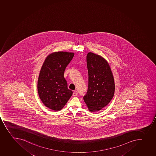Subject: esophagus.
Masks as SVG:
<instances>
[{"label":"esophagus","instance_id":"34e87169","mask_svg":"<svg viewBox=\"0 0 156 156\" xmlns=\"http://www.w3.org/2000/svg\"><path fill=\"white\" fill-rule=\"evenodd\" d=\"M77 94H78V93H77V92L76 91H74V92H73V96H77Z\"/></svg>","mask_w":156,"mask_h":156}]
</instances>
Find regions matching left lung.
I'll use <instances>...</instances> for the list:
<instances>
[{"label":"left lung","instance_id":"8db88e82","mask_svg":"<svg viewBox=\"0 0 156 156\" xmlns=\"http://www.w3.org/2000/svg\"><path fill=\"white\" fill-rule=\"evenodd\" d=\"M87 65L89 82L83 100L90 112H97L106 106L114 97V77L109 64L101 56L88 53Z\"/></svg>","mask_w":156,"mask_h":156}]
</instances>
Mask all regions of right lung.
Instances as JSON below:
<instances>
[{
    "label": "right lung",
    "instance_id": "add662e5",
    "mask_svg": "<svg viewBox=\"0 0 156 156\" xmlns=\"http://www.w3.org/2000/svg\"><path fill=\"white\" fill-rule=\"evenodd\" d=\"M74 55L66 51L52 53L41 67L37 91L42 103L50 109L60 111L73 95V91L67 88L64 73Z\"/></svg>",
    "mask_w": 156,
    "mask_h": 156
}]
</instances>
